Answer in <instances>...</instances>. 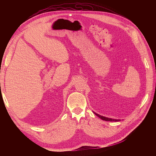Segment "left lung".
<instances>
[{
    "label": "left lung",
    "mask_w": 156,
    "mask_h": 156,
    "mask_svg": "<svg viewBox=\"0 0 156 156\" xmlns=\"http://www.w3.org/2000/svg\"><path fill=\"white\" fill-rule=\"evenodd\" d=\"M97 116V117H98L100 119H101L103 121H120V119H111V118H108V117H104V116H102V115H98L97 113H96L95 112H93Z\"/></svg>",
    "instance_id": "left-lung-1"
}]
</instances>
